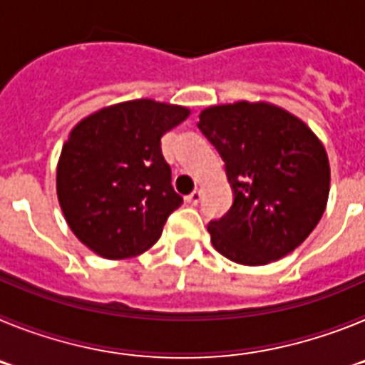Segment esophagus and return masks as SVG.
<instances>
[{"instance_id": "34e87169", "label": "esophagus", "mask_w": 365, "mask_h": 365, "mask_svg": "<svg viewBox=\"0 0 365 365\" xmlns=\"http://www.w3.org/2000/svg\"><path fill=\"white\" fill-rule=\"evenodd\" d=\"M201 197H202V192L199 188H195L192 193H190L188 197H186V202H188V205H192V206H195V205H199Z\"/></svg>"}]
</instances>
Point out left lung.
I'll list each match as a JSON object with an SVG mask.
<instances>
[{"instance_id": "left-lung-1", "label": "left lung", "mask_w": 365, "mask_h": 365, "mask_svg": "<svg viewBox=\"0 0 365 365\" xmlns=\"http://www.w3.org/2000/svg\"><path fill=\"white\" fill-rule=\"evenodd\" d=\"M197 125L225 160L234 205L208 225L219 254L247 267L291 254L320 222L331 166L302 118L265 100H237L199 113Z\"/></svg>"}]
</instances>
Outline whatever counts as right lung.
Listing matches in <instances>:
<instances>
[{"instance_id": "1", "label": "right lung", "mask_w": 365, "mask_h": 365, "mask_svg": "<svg viewBox=\"0 0 365 365\" xmlns=\"http://www.w3.org/2000/svg\"><path fill=\"white\" fill-rule=\"evenodd\" d=\"M190 117L186 106L125 100L74 125L56 166V195L80 243L106 259L146 252L182 197L160 137Z\"/></svg>"}]
</instances>
